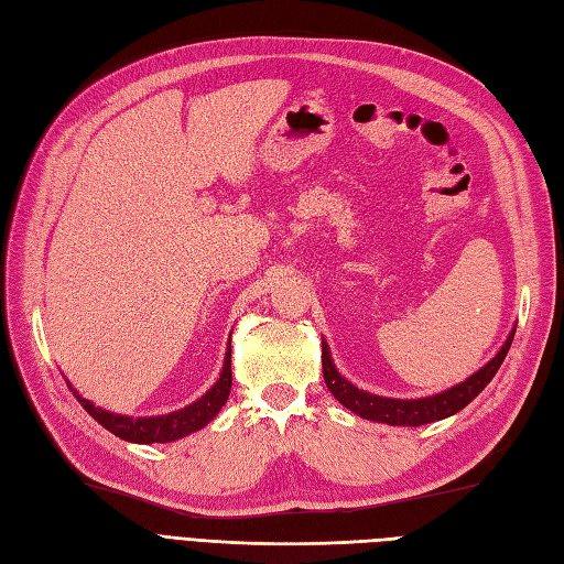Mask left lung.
Instances as JSON below:
<instances>
[{
	"mask_svg": "<svg viewBox=\"0 0 564 564\" xmlns=\"http://www.w3.org/2000/svg\"><path fill=\"white\" fill-rule=\"evenodd\" d=\"M512 339H514V329L510 332L506 344L500 346V351L486 362L481 370L469 375L465 382L455 384L436 395H427V399H387V395H377V393L358 389L356 384L348 382L346 377H341L337 368H334L329 348L325 341H323V375H325V384L332 391L334 399H337L341 405H346L348 410H354L356 415L372 422L391 424V427H420V424H430L436 420L451 417L458 413V410H463L469 401H475L477 395L486 389V384L491 382L500 365H503Z\"/></svg>",
	"mask_w": 564,
	"mask_h": 564,
	"instance_id": "8db88e82",
	"label": "left lung"
}]
</instances>
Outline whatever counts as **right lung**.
I'll use <instances>...</instances> for the list:
<instances>
[{
    "label": "right lung",
    "mask_w": 564,
    "mask_h": 564,
    "mask_svg": "<svg viewBox=\"0 0 564 564\" xmlns=\"http://www.w3.org/2000/svg\"><path fill=\"white\" fill-rule=\"evenodd\" d=\"M230 389H232V346H227L218 382L213 384L199 401H194L192 405L175 410V413H169V415H156V417L116 415V413H109V410L97 408L95 403H89L75 389L73 393L78 395V401L87 413L118 438L132 441V444H171V441H177L182 436L206 427V424L220 413L227 395H230Z\"/></svg>",
    "instance_id": "1"
}]
</instances>
